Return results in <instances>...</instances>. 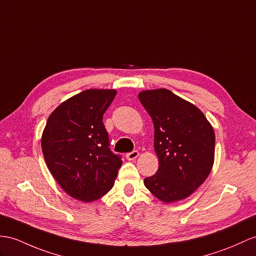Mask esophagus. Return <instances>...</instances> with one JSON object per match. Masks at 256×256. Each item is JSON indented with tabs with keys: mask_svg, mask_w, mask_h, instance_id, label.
<instances>
[{
	"mask_svg": "<svg viewBox=\"0 0 256 256\" xmlns=\"http://www.w3.org/2000/svg\"><path fill=\"white\" fill-rule=\"evenodd\" d=\"M138 156H139V152L136 151V150H134L132 152H129V153L126 154V158H127L128 160H136Z\"/></svg>",
	"mask_w": 256,
	"mask_h": 256,
	"instance_id": "obj_1",
	"label": "esophagus"
}]
</instances>
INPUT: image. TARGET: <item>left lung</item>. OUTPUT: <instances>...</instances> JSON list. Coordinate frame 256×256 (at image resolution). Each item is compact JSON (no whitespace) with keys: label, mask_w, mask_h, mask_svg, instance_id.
<instances>
[{"label":"left lung","mask_w":256,"mask_h":256,"mask_svg":"<svg viewBox=\"0 0 256 256\" xmlns=\"http://www.w3.org/2000/svg\"><path fill=\"white\" fill-rule=\"evenodd\" d=\"M154 124V150L158 158L155 175L144 186L165 203L184 200L208 178L214 164L213 127L196 105L167 89L139 93Z\"/></svg>","instance_id":"left-lung-1"}]
</instances>
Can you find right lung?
<instances>
[{
    "label": "right lung",
    "instance_id": "right-lung-1",
    "mask_svg": "<svg viewBox=\"0 0 256 256\" xmlns=\"http://www.w3.org/2000/svg\"><path fill=\"white\" fill-rule=\"evenodd\" d=\"M116 90L89 89L66 100L50 115L41 146L48 170L70 196L92 202L114 186L122 160L110 148L103 115Z\"/></svg>",
    "mask_w": 256,
    "mask_h": 256
}]
</instances>
